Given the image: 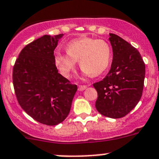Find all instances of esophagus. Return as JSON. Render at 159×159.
Here are the masks:
<instances>
[{
	"instance_id": "esophagus-1",
	"label": "esophagus",
	"mask_w": 159,
	"mask_h": 159,
	"mask_svg": "<svg viewBox=\"0 0 159 159\" xmlns=\"http://www.w3.org/2000/svg\"><path fill=\"white\" fill-rule=\"evenodd\" d=\"M86 88V85H79V86H78V90H79V91H83V90H85Z\"/></svg>"
}]
</instances>
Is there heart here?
I'll use <instances>...</instances> for the list:
<instances>
[{"instance_id":"obj_1","label":"heart","mask_w":159,"mask_h":159,"mask_svg":"<svg viewBox=\"0 0 159 159\" xmlns=\"http://www.w3.org/2000/svg\"><path fill=\"white\" fill-rule=\"evenodd\" d=\"M66 51H56L54 55L57 68L66 78L70 76L77 61L85 75L93 77L106 70L111 61V47L107 41L100 39L84 37L74 39L68 43Z\"/></svg>"}]
</instances>
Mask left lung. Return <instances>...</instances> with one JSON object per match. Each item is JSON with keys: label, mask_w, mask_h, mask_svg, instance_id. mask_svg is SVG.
I'll return each instance as SVG.
<instances>
[{"label": "left lung", "mask_w": 159, "mask_h": 159, "mask_svg": "<svg viewBox=\"0 0 159 159\" xmlns=\"http://www.w3.org/2000/svg\"><path fill=\"white\" fill-rule=\"evenodd\" d=\"M113 58L106 77L93 84L96 108L101 115L118 119L136 106L142 97L145 63L136 48L115 34H109Z\"/></svg>", "instance_id": "left-lung-1"}]
</instances>
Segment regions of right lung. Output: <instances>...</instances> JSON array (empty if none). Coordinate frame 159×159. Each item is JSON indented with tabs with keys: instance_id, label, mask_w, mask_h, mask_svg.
I'll return each mask as SVG.
<instances>
[{
	"instance_id": "1",
	"label": "right lung",
	"mask_w": 159,
	"mask_h": 159,
	"mask_svg": "<svg viewBox=\"0 0 159 159\" xmlns=\"http://www.w3.org/2000/svg\"><path fill=\"white\" fill-rule=\"evenodd\" d=\"M63 34L45 35L23 48L16 60L12 82L24 111L43 124L62 123L70 111L76 85L58 73L54 51Z\"/></svg>"
}]
</instances>
